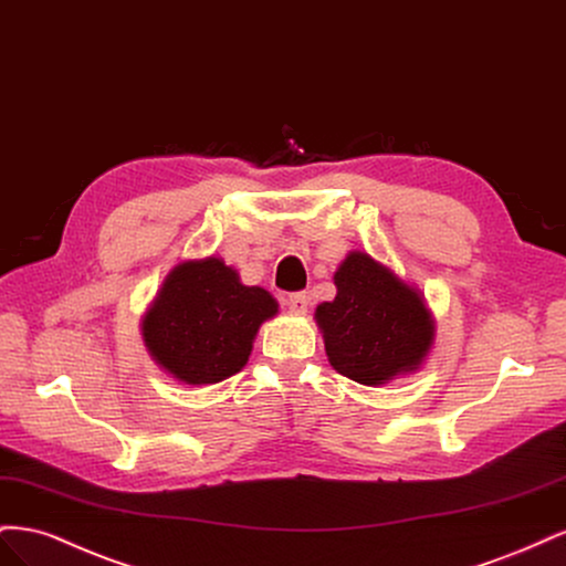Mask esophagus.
<instances>
[{
    "label": "esophagus",
    "instance_id": "1",
    "mask_svg": "<svg viewBox=\"0 0 566 566\" xmlns=\"http://www.w3.org/2000/svg\"><path fill=\"white\" fill-rule=\"evenodd\" d=\"M285 306L293 314H297V316H302V314H306V306H310V297H306L304 293H295V295H287L285 297Z\"/></svg>",
    "mask_w": 566,
    "mask_h": 566
}]
</instances>
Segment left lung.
Wrapping results in <instances>:
<instances>
[{"mask_svg":"<svg viewBox=\"0 0 566 566\" xmlns=\"http://www.w3.org/2000/svg\"><path fill=\"white\" fill-rule=\"evenodd\" d=\"M333 281L335 300L314 312L331 366L366 387L416 373L437 333L420 290L366 250H352Z\"/></svg>","mask_w":566,"mask_h":566,"instance_id":"8db88e82","label":"left lung"}]
</instances>
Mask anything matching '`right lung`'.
<instances>
[{
	"mask_svg": "<svg viewBox=\"0 0 566 566\" xmlns=\"http://www.w3.org/2000/svg\"><path fill=\"white\" fill-rule=\"evenodd\" d=\"M276 314L269 290L245 285L233 266L210 254L167 273L142 318V337L169 378L202 387L241 373L260 325Z\"/></svg>",
	"mask_w": 566,
	"mask_h": 566,
	"instance_id": "1",
	"label": "right lung"
}]
</instances>
